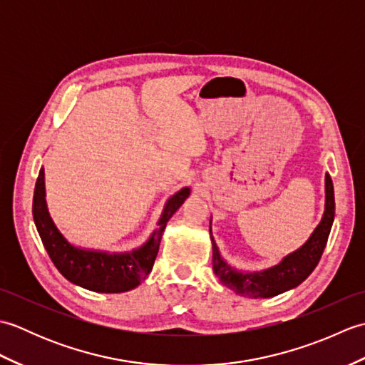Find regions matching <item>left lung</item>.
<instances>
[{"mask_svg":"<svg viewBox=\"0 0 365 365\" xmlns=\"http://www.w3.org/2000/svg\"><path fill=\"white\" fill-rule=\"evenodd\" d=\"M327 187V204H324V215L322 222L317 226L311 238L298 251L287 255L279 265L262 271V273H238L230 268L221 259L218 246L212 237L213 243V271L220 281L242 297L250 298H271L279 293H284L293 287L299 285L304 279L315 269L320 262L322 254L327 247L328 237L334 221L336 202H334V187L329 174L324 178ZM212 232V230H210Z\"/></svg>","mask_w":365,"mask_h":365,"instance_id":"8db88e82","label":"left lung"}]
</instances>
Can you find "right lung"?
Segmentation results:
<instances>
[{
    "label": "right lung",
    "instance_id": "obj_1",
    "mask_svg": "<svg viewBox=\"0 0 365 365\" xmlns=\"http://www.w3.org/2000/svg\"><path fill=\"white\" fill-rule=\"evenodd\" d=\"M188 196L190 188H183L170 197L160 218V227L153 232L149 242L139 250L123 254L80 250L67 242L54 226L46 208L43 169H41L36 182L33 216L46 252L67 281L98 293H122L135 289L150 273L158 254L163 230Z\"/></svg>",
    "mask_w": 365,
    "mask_h": 365
}]
</instances>
